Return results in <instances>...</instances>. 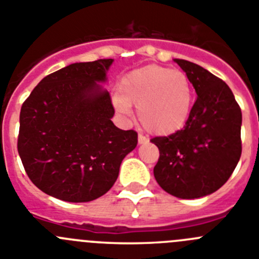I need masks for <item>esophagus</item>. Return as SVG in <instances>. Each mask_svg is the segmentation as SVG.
I'll return each mask as SVG.
<instances>
[{
    "label": "esophagus",
    "instance_id": "1",
    "mask_svg": "<svg viewBox=\"0 0 259 259\" xmlns=\"http://www.w3.org/2000/svg\"><path fill=\"white\" fill-rule=\"evenodd\" d=\"M138 142H139V144H144V143H147V142H148V138L144 137L143 134H139V135H138Z\"/></svg>",
    "mask_w": 259,
    "mask_h": 259
}]
</instances>
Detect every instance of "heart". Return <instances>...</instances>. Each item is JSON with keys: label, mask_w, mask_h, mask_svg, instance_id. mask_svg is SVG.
Wrapping results in <instances>:
<instances>
[{"label": "heart", "mask_w": 259, "mask_h": 259, "mask_svg": "<svg viewBox=\"0 0 259 259\" xmlns=\"http://www.w3.org/2000/svg\"><path fill=\"white\" fill-rule=\"evenodd\" d=\"M113 103L125 115L130 113L132 105L138 106V120L147 132L171 135L188 121L193 103L192 84L184 72L148 65L122 79Z\"/></svg>", "instance_id": "b5f03b06"}]
</instances>
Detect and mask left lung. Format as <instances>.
I'll list each match as a JSON object with an SVG mask.
<instances>
[{
	"label": "left lung",
	"instance_id": "8db88e82",
	"mask_svg": "<svg viewBox=\"0 0 259 259\" xmlns=\"http://www.w3.org/2000/svg\"><path fill=\"white\" fill-rule=\"evenodd\" d=\"M175 62L198 97L183 129L151 139L159 149L153 174L168 194L194 199L220 189L235 170L241 156V110L224 80L187 60Z\"/></svg>",
	"mask_w": 259,
	"mask_h": 259
}]
</instances>
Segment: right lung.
I'll return each instance as SVG.
<instances>
[{
    "instance_id": "add662e5",
    "label": "right lung",
    "mask_w": 259,
    "mask_h": 259,
    "mask_svg": "<svg viewBox=\"0 0 259 259\" xmlns=\"http://www.w3.org/2000/svg\"><path fill=\"white\" fill-rule=\"evenodd\" d=\"M112 62H76L57 70L21 106L18 151L26 175L46 194L74 203L102 197L137 147V132L111 121V96L98 84L106 81Z\"/></svg>"
}]
</instances>
